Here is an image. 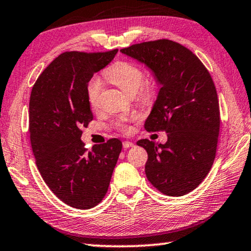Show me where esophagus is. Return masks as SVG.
I'll list each match as a JSON object with an SVG mask.
<instances>
[{
	"instance_id": "1",
	"label": "esophagus",
	"mask_w": 251,
	"mask_h": 251,
	"mask_svg": "<svg viewBox=\"0 0 251 251\" xmlns=\"http://www.w3.org/2000/svg\"><path fill=\"white\" fill-rule=\"evenodd\" d=\"M133 146H134L133 142H124V143H123V147H124L125 150H127V148H129V147H133Z\"/></svg>"
}]
</instances>
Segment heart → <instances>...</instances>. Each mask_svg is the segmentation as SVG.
Wrapping results in <instances>:
<instances>
[{"label":"heart","mask_w":251,"mask_h":251,"mask_svg":"<svg viewBox=\"0 0 251 251\" xmlns=\"http://www.w3.org/2000/svg\"><path fill=\"white\" fill-rule=\"evenodd\" d=\"M105 78L109 83L116 85L128 95L136 94L139 100L144 104H150L156 94V79L152 75L144 78V73L141 67L128 61H118L104 72ZM103 83L100 77H93L87 85V99L92 106H95L100 94ZM137 116H133L131 120H136ZM117 125L123 130L128 131L129 127L125 123L118 122Z\"/></svg>","instance_id":"obj_1"}]
</instances>
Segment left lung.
<instances>
[{
    "label": "left lung",
    "mask_w": 251,
    "mask_h": 251,
    "mask_svg": "<svg viewBox=\"0 0 251 251\" xmlns=\"http://www.w3.org/2000/svg\"><path fill=\"white\" fill-rule=\"evenodd\" d=\"M150 69L159 92L145 122L148 131L164 130L167 142L141 139L147 179L167 196H184L205 179L217 150L220 113L215 84L196 55L169 40L121 50Z\"/></svg>",
    "instance_id": "left-lung-1"
}]
</instances>
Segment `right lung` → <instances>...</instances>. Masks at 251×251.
I'll return each mask as SVG.
<instances>
[{
    "mask_svg": "<svg viewBox=\"0 0 251 251\" xmlns=\"http://www.w3.org/2000/svg\"><path fill=\"white\" fill-rule=\"evenodd\" d=\"M118 50L58 55L34 84L29 97V135L36 166L49 188L63 202L90 209L107 193L122 142L108 139L88 151L82 128L93 121L87 85Z\"/></svg>",
    "mask_w": 251,
    "mask_h": 251,
    "instance_id": "obj_1",
    "label": "right lung"
}]
</instances>
